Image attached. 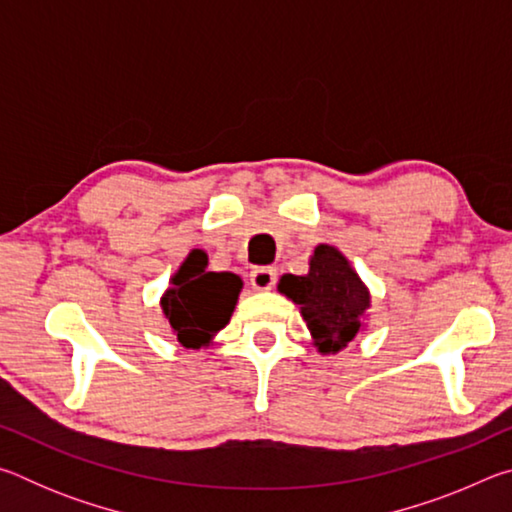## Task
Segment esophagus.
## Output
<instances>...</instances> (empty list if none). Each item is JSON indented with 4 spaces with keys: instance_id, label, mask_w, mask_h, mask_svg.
<instances>
[{
    "instance_id": "obj_1",
    "label": "esophagus",
    "mask_w": 512,
    "mask_h": 512,
    "mask_svg": "<svg viewBox=\"0 0 512 512\" xmlns=\"http://www.w3.org/2000/svg\"><path fill=\"white\" fill-rule=\"evenodd\" d=\"M275 280H277V273H275V268H271V266H259V268H255L253 273H250V284H253L257 291L273 289Z\"/></svg>"
}]
</instances>
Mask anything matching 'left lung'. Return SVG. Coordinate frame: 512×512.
<instances>
[{"mask_svg":"<svg viewBox=\"0 0 512 512\" xmlns=\"http://www.w3.org/2000/svg\"><path fill=\"white\" fill-rule=\"evenodd\" d=\"M277 291L296 302L320 354L341 352L366 329L370 291L339 248L318 244L309 273L282 275Z\"/></svg>","mask_w":512,"mask_h":512,"instance_id":"obj_1","label":"left lung"}]
</instances>
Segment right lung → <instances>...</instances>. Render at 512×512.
<instances>
[{
  "instance_id": "add662e5",
  "label": "right lung",
  "mask_w": 512,
  "mask_h": 512,
  "mask_svg": "<svg viewBox=\"0 0 512 512\" xmlns=\"http://www.w3.org/2000/svg\"><path fill=\"white\" fill-rule=\"evenodd\" d=\"M241 289L244 282L239 275L207 271V255L192 250L171 275L160 309L183 348H210L214 336L230 323Z\"/></svg>"
}]
</instances>
